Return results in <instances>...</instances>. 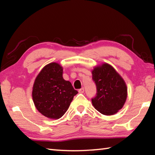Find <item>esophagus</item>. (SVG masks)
<instances>
[{"label": "esophagus", "mask_w": 155, "mask_h": 155, "mask_svg": "<svg viewBox=\"0 0 155 155\" xmlns=\"http://www.w3.org/2000/svg\"><path fill=\"white\" fill-rule=\"evenodd\" d=\"M84 91V88H81V89L78 90V93H83Z\"/></svg>", "instance_id": "1"}]
</instances>
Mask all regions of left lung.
<instances>
[{"mask_svg":"<svg viewBox=\"0 0 155 155\" xmlns=\"http://www.w3.org/2000/svg\"><path fill=\"white\" fill-rule=\"evenodd\" d=\"M97 95L92 98L95 109L104 115H113L123 107L127 87L123 78L109 64L103 63L92 71Z\"/></svg>","mask_w":155,"mask_h":155,"instance_id":"obj_1","label":"left lung"}]
</instances>
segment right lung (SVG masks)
I'll list each match as a JSON object with an SVG mask.
<instances>
[{
    "label": "right lung",
    "instance_id": "right-lung-1",
    "mask_svg": "<svg viewBox=\"0 0 155 155\" xmlns=\"http://www.w3.org/2000/svg\"><path fill=\"white\" fill-rule=\"evenodd\" d=\"M63 68L51 62L42 68L36 77L32 96L39 113L50 119H58L67 112L74 95L71 82L62 77Z\"/></svg>",
    "mask_w": 155,
    "mask_h": 155
}]
</instances>
